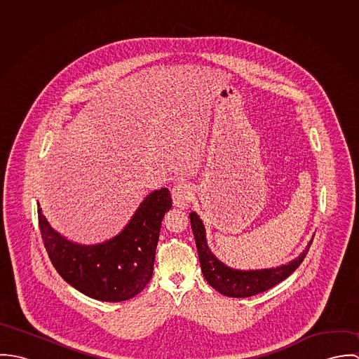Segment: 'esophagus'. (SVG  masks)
Here are the masks:
<instances>
[{
  "label": "esophagus",
  "mask_w": 359,
  "mask_h": 359,
  "mask_svg": "<svg viewBox=\"0 0 359 359\" xmlns=\"http://www.w3.org/2000/svg\"><path fill=\"white\" fill-rule=\"evenodd\" d=\"M192 196H194L192 188L185 182H180L171 189L172 203L180 208H187L192 201Z\"/></svg>",
  "instance_id": "esophagus-1"
}]
</instances>
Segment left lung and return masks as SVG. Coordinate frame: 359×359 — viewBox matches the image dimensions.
Segmentation results:
<instances>
[{
	"mask_svg": "<svg viewBox=\"0 0 359 359\" xmlns=\"http://www.w3.org/2000/svg\"><path fill=\"white\" fill-rule=\"evenodd\" d=\"M189 218H191V226L195 236L203 276L211 287H214L217 292L228 297L256 296L258 293H262L273 287L275 285L280 283L282 280H285L303 262L313 239L312 236V239L308 242L306 249L300 256L296 257L290 262L283 264L280 266L266 268V269H249V271L233 269L225 265L222 261H219L211 253L205 239V225L199 218V215L195 211H192L189 214Z\"/></svg>",
	"mask_w": 359,
	"mask_h": 359,
	"instance_id": "obj_1",
	"label": "left lung"
}]
</instances>
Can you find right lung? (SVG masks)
<instances>
[{
	"label": "right lung",
	"mask_w": 359,
	"mask_h": 359,
	"mask_svg": "<svg viewBox=\"0 0 359 359\" xmlns=\"http://www.w3.org/2000/svg\"><path fill=\"white\" fill-rule=\"evenodd\" d=\"M167 188L151 192L114 238L80 245L56 232L39 205L46 250L57 273L83 294L109 303L137 296L151 280L164 214L171 208Z\"/></svg>",
	"instance_id": "obj_1"
}]
</instances>
